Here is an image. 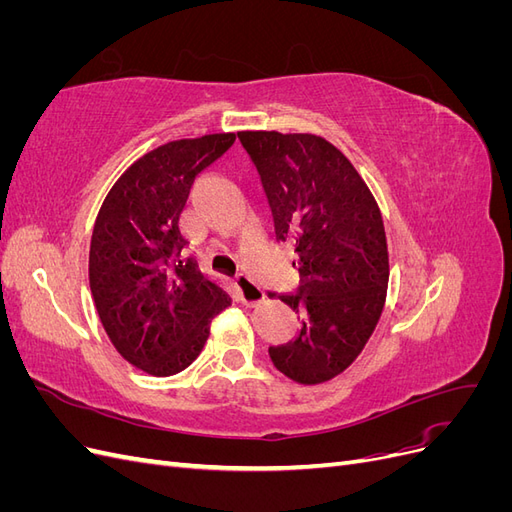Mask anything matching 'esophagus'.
Returning a JSON list of instances; mask_svg holds the SVG:
<instances>
[{"label": "esophagus", "mask_w": 512, "mask_h": 512, "mask_svg": "<svg viewBox=\"0 0 512 512\" xmlns=\"http://www.w3.org/2000/svg\"><path fill=\"white\" fill-rule=\"evenodd\" d=\"M237 288H239V297L243 305H256L260 301H265V290L260 288V284L254 280L250 273H237Z\"/></svg>", "instance_id": "34e87169"}]
</instances>
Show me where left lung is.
<instances>
[{"label":"left lung","mask_w":512,"mask_h":512,"mask_svg":"<svg viewBox=\"0 0 512 512\" xmlns=\"http://www.w3.org/2000/svg\"><path fill=\"white\" fill-rule=\"evenodd\" d=\"M258 168L277 241L294 245L301 286L282 294L299 333L269 356L299 384L348 369L374 333L389 288L382 213L352 162L316 134L239 132Z\"/></svg>","instance_id":"obj_1"}]
</instances>
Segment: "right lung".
I'll use <instances>...</instances> for the list:
<instances>
[{"label":"right lung","mask_w":512,"mask_h":512,"mask_svg":"<svg viewBox=\"0 0 512 512\" xmlns=\"http://www.w3.org/2000/svg\"><path fill=\"white\" fill-rule=\"evenodd\" d=\"M237 134L181 138L138 158L106 194L89 245V286L117 352L151 376L179 374L203 350L232 301L183 256L179 215L200 170Z\"/></svg>","instance_id":"obj_1"}]
</instances>
